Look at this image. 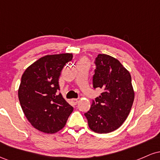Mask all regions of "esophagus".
<instances>
[{"label": "esophagus", "instance_id": "1", "mask_svg": "<svg viewBox=\"0 0 160 160\" xmlns=\"http://www.w3.org/2000/svg\"><path fill=\"white\" fill-rule=\"evenodd\" d=\"M71 102H72V104H74V105H76L77 103H78V98L71 99Z\"/></svg>", "mask_w": 160, "mask_h": 160}]
</instances>
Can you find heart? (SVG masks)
<instances>
[{"label":"heart","instance_id":"obj_1","mask_svg":"<svg viewBox=\"0 0 160 160\" xmlns=\"http://www.w3.org/2000/svg\"><path fill=\"white\" fill-rule=\"evenodd\" d=\"M81 62H85V60H81Z\"/></svg>","mask_w":160,"mask_h":160}]
</instances>
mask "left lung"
Listing matches in <instances>:
<instances>
[{"instance_id":"left-lung-1","label":"left lung","mask_w":160,"mask_h":160,"mask_svg":"<svg viewBox=\"0 0 160 160\" xmlns=\"http://www.w3.org/2000/svg\"><path fill=\"white\" fill-rule=\"evenodd\" d=\"M92 83L103 90L84 113L91 130L109 133L120 127L132 106L135 92L130 73L117 58L98 54L95 60Z\"/></svg>"}]
</instances>
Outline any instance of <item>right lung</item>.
Segmentation results:
<instances>
[{
	"instance_id": "right-lung-1",
	"label": "right lung",
	"mask_w": 160,
	"mask_h": 160,
	"mask_svg": "<svg viewBox=\"0 0 160 160\" xmlns=\"http://www.w3.org/2000/svg\"><path fill=\"white\" fill-rule=\"evenodd\" d=\"M72 53L48 55L39 58L22 76L18 95L30 123L43 132L52 134L65 126L73 108L62 97L58 78Z\"/></svg>"
}]
</instances>
